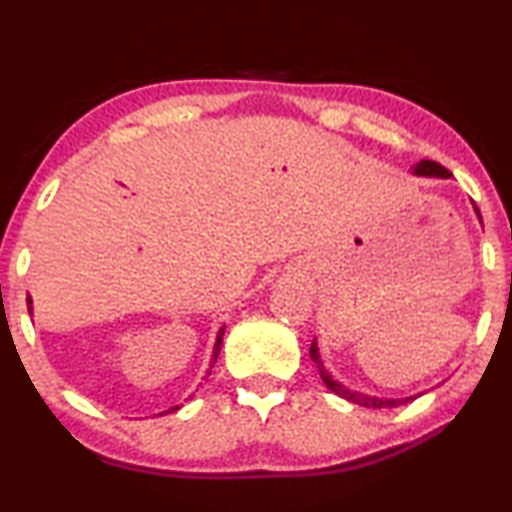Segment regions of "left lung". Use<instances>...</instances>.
Returning a JSON list of instances; mask_svg holds the SVG:
<instances>
[{"instance_id": "8db88e82", "label": "left lung", "mask_w": 512, "mask_h": 512, "mask_svg": "<svg viewBox=\"0 0 512 512\" xmlns=\"http://www.w3.org/2000/svg\"><path fill=\"white\" fill-rule=\"evenodd\" d=\"M415 174H420V176H438V178H450L452 176L448 169L441 167V164H438V162H431V160H422L420 164H417ZM475 211H478V208H475ZM478 215H480V211H478ZM311 357L315 359V364H318L320 376H322V380H325V385L329 387V390L334 392V394H338V397H343V399H348L352 403H357V406H364V408H397L399 403H406L410 399H415V397H410V399H378V397H366V394L345 390L343 385H338V383H334V380L329 378V373L325 371V366H322V362L318 359V345H315V341L311 343Z\"/></svg>"}]
</instances>
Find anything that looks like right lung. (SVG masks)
Wrapping results in <instances>:
<instances>
[{"label": "right lung", "instance_id": "add662e5", "mask_svg": "<svg viewBox=\"0 0 512 512\" xmlns=\"http://www.w3.org/2000/svg\"><path fill=\"white\" fill-rule=\"evenodd\" d=\"M27 304H32V301H27ZM222 334H225V329H220V334H218V341H215V352H213V364H215V359H218V355H220V345H222ZM213 369V366H211ZM176 408H181V406H176ZM176 408H171V410H176ZM169 410V413H171Z\"/></svg>", "mask_w": 512, "mask_h": 512}]
</instances>
